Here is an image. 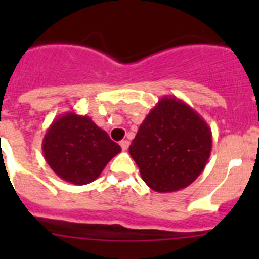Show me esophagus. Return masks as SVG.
I'll list each match as a JSON object with an SVG mask.
<instances>
[{
    "label": "esophagus",
    "mask_w": 259,
    "mask_h": 259,
    "mask_svg": "<svg viewBox=\"0 0 259 259\" xmlns=\"http://www.w3.org/2000/svg\"><path fill=\"white\" fill-rule=\"evenodd\" d=\"M119 144H120V146H122L123 150H127L128 146H130V141L128 140H122Z\"/></svg>",
    "instance_id": "1"
}]
</instances>
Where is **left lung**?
Masks as SVG:
<instances>
[{
  "instance_id": "1",
  "label": "left lung",
  "mask_w": 259,
  "mask_h": 259,
  "mask_svg": "<svg viewBox=\"0 0 259 259\" xmlns=\"http://www.w3.org/2000/svg\"><path fill=\"white\" fill-rule=\"evenodd\" d=\"M207 123L182 100L163 96L141 123L130 154L155 192H175L197 179L211 152Z\"/></svg>"
}]
</instances>
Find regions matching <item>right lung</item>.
I'll return each instance as SVG.
<instances>
[{"instance_id": "right-lung-1", "label": "right lung", "mask_w": 259, "mask_h": 259, "mask_svg": "<svg viewBox=\"0 0 259 259\" xmlns=\"http://www.w3.org/2000/svg\"><path fill=\"white\" fill-rule=\"evenodd\" d=\"M120 146L87 115L62 114L53 120L42 140V153L61 179L84 185L101 175Z\"/></svg>"}]
</instances>
